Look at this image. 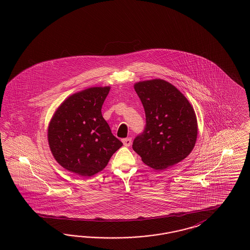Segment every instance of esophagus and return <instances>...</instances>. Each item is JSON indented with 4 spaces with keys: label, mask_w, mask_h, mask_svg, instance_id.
<instances>
[{
    "label": "esophagus",
    "mask_w": 250,
    "mask_h": 250,
    "mask_svg": "<svg viewBox=\"0 0 250 250\" xmlns=\"http://www.w3.org/2000/svg\"><path fill=\"white\" fill-rule=\"evenodd\" d=\"M123 143H124V145H125V146L128 147V146H130L131 143H132V140H131V138L124 139V140H123Z\"/></svg>",
    "instance_id": "esophagus-1"
}]
</instances>
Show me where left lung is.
I'll return each mask as SVG.
<instances>
[{
  "label": "left lung",
  "mask_w": 250,
  "mask_h": 250,
  "mask_svg": "<svg viewBox=\"0 0 250 250\" xmlns=\"http://www.w3.org/2000/svg\"><path fill=\"white\" fill-rule=\"evenodd\" d=\"M134 89L143 103L146 125L133 142L143 163L165 169L185 159L198 136L196 113L178 89L164 80L139 82Z\"/></svg>",
  "instance_id": "obj_1"
}]
</instances>
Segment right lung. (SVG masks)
I'll return each mask as SVG.
<instances>
[{
	"mask_svg": "<svg viewBox=\"0 0 250 250\" xmlns=\"http://www.w3.org/2000/svg\"><path fill=\"white\" fill-rule=\"evenodd\" d=\"M109 86L91 87L68 96L48 124L49 149L63 168L90 177L107 166L123 143L103 118Z\"/></svg>",
	"mask_w": 250,
	"mask_h": 250,
	"instance_id": "right-lung-1",
	"label": "right lung"
}]
</instances>
